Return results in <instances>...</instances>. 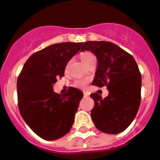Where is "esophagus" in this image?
Listing matches in <instances>:
<instances>
[{
    "label": "esophagus",
    "instance_id": "esophagus-1",
    "mask_svg": "<svg viewBox=\"0 0 160 160\" xmlns=\"http://www.w3.org/2000/svg\"><path fill=\"white\" fill-rule=\"evenodd\" d=\"M83 94H84V97H88V96H89V94H88L87 92H83Z\"/></svg>",
    "mask_w": 160,
    "mask_h": 160
}]
</instances>
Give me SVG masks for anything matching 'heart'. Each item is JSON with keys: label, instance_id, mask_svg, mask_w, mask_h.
<instances>
[{"label": "heart", "instance_id": "heart-1", "mask_svg": "<svg viewBox=\"0 0 160 160\" xmlns=\"http://www.w3.org/2000/svg\"><path fill=\"white\" fill-rule=\"evenodd\" d=\"M80 59L82 60L83 62H84L85 65H87L92 58H94L95 56L92 54V53L88 52V51H84V52L80 53ZM88 83V79H80V80H77L75 81V83H74V86L76 87V88H84L86 87Z\"/></svg>", "mask_w": 160, "mask_h": 160}]
</instances>
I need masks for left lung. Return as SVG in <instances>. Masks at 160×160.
<instances>
[{
  "label": "left lung",
  "mask_w": 160,
  "mask_h": 160,
  "mask_svg": "<svg viewBox=\"0 0 160 160\" xmlns=\"http://www.w3.org/2000/svg\"><path fill=\"white\" fill-rule=\"evenodd\" d=\"M94 53L98 59L92 84L107 86L108 96L97 92L91 117L101 132L117 134L123 132L136 117L141 102L142 75L132 55L109 41H87L81 50Z\"/></svg>",
  "instance_id": "left-lung-1"
}]
</instances>
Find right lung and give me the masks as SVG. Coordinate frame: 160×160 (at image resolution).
Returning a JSON list of instances; mask_svg holds the SVG:
<instances>
[{
	"instance_id": "add662e5",
	"label": "right lung",
	"mask_w": 160,
	"mask_h": 160,
	"mask_svg": "<svg viewBox=\"0 0 160 160\" xmlns=\"http://www.w3.org/2000/svg\"><path fill=\"white\" fill-rule=\"evenodd\" d=\"M82 43L63 42L33 53L24 64L17 80L19 112L40 138L53 141L69 132L83 92L73 87L60 95L53 92L58 78L80 49Z\"/></svg>"
}]
</instances>
